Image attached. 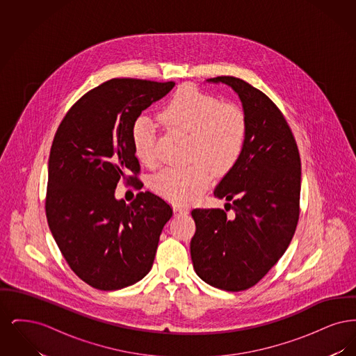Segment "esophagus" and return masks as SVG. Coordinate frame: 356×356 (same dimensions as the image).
Returning a JSON list of instances; mask_svg holds the SVG:
<instances>
[{
    "instance_id": "1",
    "label": "esophagus",
    "mask_w": 356,
    "mask_h": 356,
    "mask_svg": "<svg viewBox=\"0 0 356 356\" xmlns=\"http://www.w3.org/2000/svg\"><path fill=\"white\" fill-rule=\"evenodd\" d=\"M173 211L177 216H184L188 213V208L183 207V205H173Z\"/></svg>"
}]
</instances>
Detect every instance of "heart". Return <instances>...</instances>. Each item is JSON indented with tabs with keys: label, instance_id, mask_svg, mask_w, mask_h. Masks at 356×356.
<instances>
[{
	"label": "heart",
	"instance_id": "heart-1",
	"mask_svg": "<svg viewBox=\"0 0 356 356\" xmlns=\"http://www.w3.org/2000/svg\"><path fill=\"white\" fill-rule=\"evenodd\" d=\"M159 118L167 127L189 134V159L195 161L186 167L161 170L153 177L152 188L172 203H191L208 186L212 170L225 173L240 157L247 137L245 115L234 104H221L212 95L183 86ZM131 137L137 159L153 167L156 127L152 120L137 118Z\"/></svg>",
	"mask_w": 356,
	"mask_h": 356
}]
</instances>
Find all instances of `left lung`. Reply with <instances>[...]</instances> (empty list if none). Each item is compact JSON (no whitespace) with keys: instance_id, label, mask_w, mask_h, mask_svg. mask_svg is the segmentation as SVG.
I'll return each instance as SVG.
<instances>
[{"instance_id":"obj_1","label":"left lung","mask_w":356,"mask_h":356,"mask_svg":"<svg viewBox=\"0 0 356 356\" xmlns=\"http://www.w3.org/2000/svg\"><path fill=\"white\" fill-rule=\"evenodd\" d=\"M207 83L234 89L247 119L243 152L213 191L234 209L192 211L195 272L224 291L254 286L286 252L299 220L302 165L296 141L277 106L252 85L231 76ZM233 202V205L229 204Z\"/></svg>"}]
</instances>
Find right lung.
<instances>
[{
	"instance_id": "add662e5",
	"label": "right lung",
	"mask_w": 356,
	"mask_h": 356,
	"mask_svg": "<svg viewBox=\"0 0 356 356\" xmlns=\"http://www.w3.org/2000/svg\"><path fill=\"white\" fill-rule=\"evenodd\" d=\"M173 86L112 79L76 102L54 136L47 219L72 271L93 288L128 287L152 268L172 208L148 191L131 204L118 200L115 191L120 179L138 181L131 137L135 120Z\"/></svg>"
}]
</instances>
